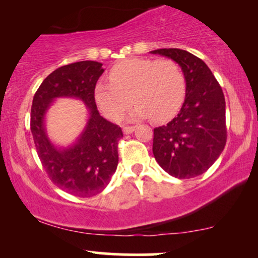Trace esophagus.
<instances>
[{"mask_svg":"<svg viewBox=\"0 0 258 258\" xmlns=\"http://www.w3.org/2000/svg\"><path fill=\"white\" fill-rule=\"evenodd\" d=\"M135 130H136L135 126H125L122 128V132L123 135H131V133L135 132Z\"/></svg>","mask_w":258,"mask_h":258,"instance_id":"1","label":"esophagus"}]
</instances>
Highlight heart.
<instances>
[{"label":"heart","mask_w":258,"mask_h":258,"mask_svg":"<svg viewBox=\"0 0 258 258\" xmlns=\"http://www.w3.org/2000/svg\"><path fill=\"white\" fill-rule=\"evenodd\" d=\"M108 78L111 82L95 84L93 94L95 104L109 120H118L133 101L136 106L127 115L128 120L151 116L154 121H165L176 114L186 93L183 71L171 59L131 57L113 66Z\"/></svg>","instance_id":"obj_1"}]
</instances>
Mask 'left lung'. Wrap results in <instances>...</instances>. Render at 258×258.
<instances>
[{
	"label": "left lung",
	"instance_id": "8db88e82",
	"mask_svg": "<svg viewBox=\"0 0 258 258\" xmlns=\"http://www.w3.org/2000/svg\"><path fill=\"white\" fill-rule=\"evenodd\" d=\"M179 64L186 81L185 100L177 116L156 127L153 156L170 176L188 179L203 174L226 143L225 99L207 63L178 48L150 51Z\"/></svg>",
	"mask_w": 258,
	"mask_h": 258
}]
</instances>
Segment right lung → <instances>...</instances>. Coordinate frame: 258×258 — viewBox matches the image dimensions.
Wrapping results in <instances>:
<instances>
[{
	"instance_id": "add662e5",
	"label": "right lung",
	"mask_w": 258,
	"mask_h": 258,
	"mask_svg": "<svg viewBox=\"0 0 258 258\" xmlns=\"http://www.w3.org/2000/svg\"><path fill=\"white\" fill-rule=\"evenodd\" d=\"M104 71L102 63L88 60L57 68L40 85L30 112V130L44 171L57 187L82 198L100 194L118 166L122 131L100 115L93 94ZM60 97L78 98L89 108L85 128L68 147L55 146L45 130L47 109Z\"/></svg>"
}]
</instances>
